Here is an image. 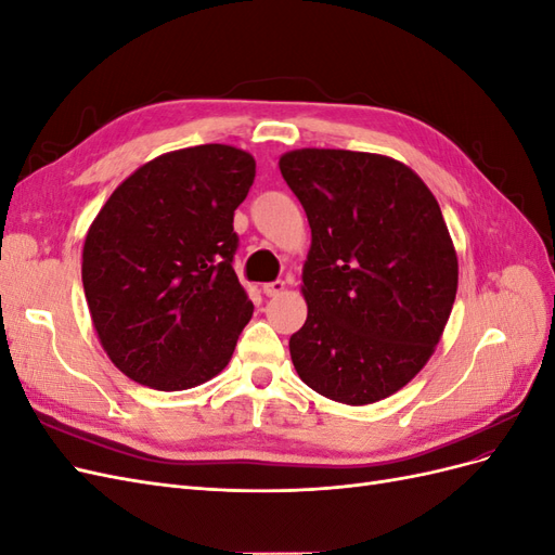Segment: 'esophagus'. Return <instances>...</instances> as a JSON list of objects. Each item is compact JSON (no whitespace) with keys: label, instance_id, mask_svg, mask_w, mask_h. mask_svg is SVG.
Segmentation results:
<instances>
[{"label":"esophagus","instance_id":"1","mask_svg":"<svg viewBox=\"0 0 555 555\" xmlns=\"http://www.w3.org/2000/svg\"><path fill=\"white\" fill-rule=\"evenodd\" d=\"M284 289H287V282H284V280H275V282H266L263 284V294L266 296H280V294H284Z\"/></svg>","mask_w":555,"mask_h":555}]
</instances>
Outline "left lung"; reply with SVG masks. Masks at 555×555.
<instances>
[{
	"instance_id": "1",
	"label": "left lung",
	"mask_w": 555,
	"mask_h": 555,
	"mask_svg": "<svg viewBox=\"0 0 555 555\" xmlns=\"http://www.w3.org/2000/svg\"><path fill=\"white\" fill-rule=\"evenodd\" d=\"M312 245L289 338L298 377L345 405L400 391L433 357L459 289V257L426 182L398 159L304 147L280 157Z\"/></svg>"
}]
</instances>
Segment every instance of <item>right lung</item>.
<instances>
[{
	"label": "right lung",
	"instance_id": "add662e5",
	"mask_svg": "<svg viewBox=\"0 0 555 555\" xmlns=\"http://www.w3.org/2000/svg\"><path fill=\"white\" fill-rule=\"evenodd\" d=\"M245 150L194 145L133 171L82 245V289L108 359L129 379L182 391L220 375L249 322L233 271L236 210L255 182Z\"/></svg>",
	"mask_w": 555,
	"mask_h": 555
}]
</instances>
